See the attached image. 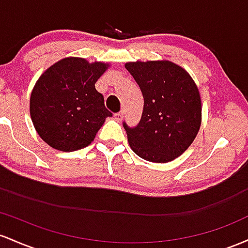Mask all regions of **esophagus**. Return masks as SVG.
<instances>
[{
	"instance_id": "1",
	"label": "esophagus",
	"mask_w": 248,
	"mask_h": 248,
	"mask_svg": "<svg viewBox=\"0 0 248 248\" xmlns=\"http://www.w3.org/2000/svg\"><path fill=\"white\" fill-rule=\"evenodd\" d=\"M123 117H124V112H123V111H121V112L115 113V119H116L117 122H121L122 119H123Z\"/></svg>"
}]
</instances>
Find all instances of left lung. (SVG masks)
<instances>
[{
  "label": "left lung",
  "mask_w": 248,
  "mask_h": 248,
  "mask_svg": "<svg viewBox=\"0 0 248 248\" xmlns=\"http://www.w3.org/2000/svg\"><path fill=\"white\" fill-rule=\"evenodd\" d=\"M144 97L137 126L123 124L130 147L152 163H168L183 155L202 125V99L187 71L170 61L127 62Z\"/></svg>",
  "instance_id": "1"
}]
</instances>
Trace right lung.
Wrapping results in <instances>:
<instances>
[{"label":"right lung","instance_id":"right-lung-1","mask_svg":"<svg viewBox=\"0 0 248 248\" xmlns=\"http://www.w3.org/2000/svg\"><path fill=\"white\" fill-rule=\"evenodd\" d=\"M109 63L65 57L41 75L30 96V117L52 149L72 152L90 145L112 113L94 88Z\"/></svg>","mask_w":248,"mask_h":248}]
</instances>
